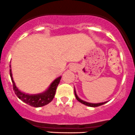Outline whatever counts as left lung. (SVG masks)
<instances>
[{"mask_svg":"<svg viewBox=\"0 0 135 135\" xmlns=\"http://www.w3.org/2000/svg\"><path fill=\"white\" fill-rule=\"evenodd\" d=\"M74 93H75V98L77 99L78 101H79L80 103H81L82 104L85 105H87V106H89V107H99V106H101V105H103V104L106 103L107 101H105V102H102V103H89V102H87V101H85L81 99L78 96L76 93V91H75V88H74Z\"/></svg>","mask_w":135,"mask_h":135,"instance_id":"1","label":"left lung"}]
</instances>
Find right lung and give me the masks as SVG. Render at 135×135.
I'll list each match as a JSON object with an SVG mask.
<instances>
[{
  "label": "right lung",
  "mask_w": 135,
  "mask_h": 135,
  "mask_svg": "<svg viewBox=\"0 0 135 135\" xmlns=\"http://www.w3.org/2000/svg\"><path fill=\"white\" fill-rule=\"evenodd\" d=\"M10 68H11L10 75H11L12 85H13V89L15 91V94L18 96V97L21 101H22L23 102L28 104V105H30L32 107H40L47 105L53 100L55 96V93H56V89H57L58 84L60 83L61 76H60L55 79L44 91L37 93V94H29V93H26L24 92L21 91L16 87L15 81L13 79V77H12L11 65H10Z\"/></svg>",
  "instance_id": "add662e5"
}]
</instances>
